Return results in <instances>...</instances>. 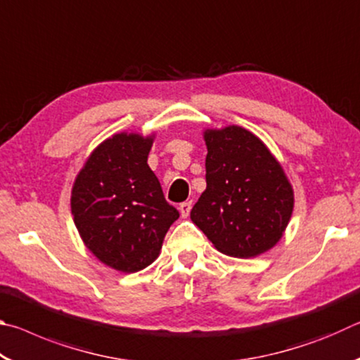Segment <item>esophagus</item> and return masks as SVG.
Returning <instances> with one entry per match:
<instances>
[{"instance_id":"1","label":"esophagus","mask_w":360,"mask_h":360,"mask_svg":"<svg viewBox=\"0 0 360 360\" xmlns=\"http://www.w3.org/2000/svg\"><path fill=\"white\" fill-rule=\"evenodd\" d=\"M191 210H192V202H184V203L179 205V212H181L182 217H187L188 212H191Z\"/></svg>"}]
</instances>
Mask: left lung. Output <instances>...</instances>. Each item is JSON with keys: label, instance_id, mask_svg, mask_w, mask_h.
I'll return each mask as SVG.
<instances>
[{"label": "left lung", "instance_id": "left-lung-1", "mask_svg": "<svg viewBox=\"0 0 360 360\" xmlns=\"http://www.w3.org/2000/svg\"><path fill=\"white\" fill-rule=\"evenodd\" d=\"M206 191L191 219L217 251L249 259L281 240L294 210L283 167L251 131L206 130Z\"/></svg>", "mask_w": 360, "mask_h": 360}]
</instances>
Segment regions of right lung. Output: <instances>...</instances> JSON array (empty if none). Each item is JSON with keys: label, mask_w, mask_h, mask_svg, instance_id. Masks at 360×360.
I'll list each match as a JSON object with an SVG mask.
<instances>
[{"label": "right lung", "mask_w": 360, "mask_h": 360, "mask_svg": "<svg viewBox=\"0 0 360 360\" xmlns=\"http://www.w3.org/2000/svg\"><path fill=\"white\" fill-rule=\"evenodd\" d=\"M154 136L117 133L79 172L71 212L82 241L103 264L135 273L158 257L178 210L148 165Z\"/></svg>", "instance_id": "add662e5"}]
</instances>
